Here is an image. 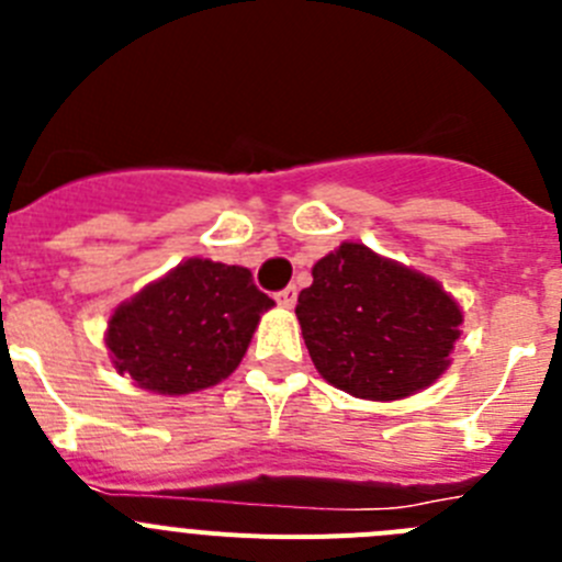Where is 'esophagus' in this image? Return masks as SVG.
Masks as SVG:
<instances>
[{
	"instance_id": "1",
	"label": "esophagus",
	"mask_w": 562,
	"mask_h": 562,
	"mask_svg": "<svg viewBox=\"0 0 562 562\" xmlns=\"http://www.w3.org/2000/svg\"><path fill=\"white\" fill-rule=\"evenodd\" d=\"M276 297H278V304L286 306V310H290V306H295V301H297V286H295V284L284 286V290L278 292Z\"/></svg>"
}]
</instances>
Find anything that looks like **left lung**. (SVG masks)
<instances>
[{
    "label": "left lung",
    "mask_w": 562,
    "mask_h": 562,
    "mask_svg": "<svg viewBox=\"0 0 562 562\" xmlns=\"http://www.w3.org/2000/svg\"><path fill=\"white\" fill-rule=\"evenodd\" d=\"M295 315L315 369L362 400H400L448 369L461 312L408 267L346 241L312 267Z\"/></svg>",
    "instance_id": "1"
}]
</instances>
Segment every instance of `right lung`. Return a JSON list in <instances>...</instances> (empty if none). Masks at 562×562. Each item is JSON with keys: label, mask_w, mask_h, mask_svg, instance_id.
<instances>
[{"label": "right lung", "mask_w": 562, "mask_h": 562, "mask_svg": "<svg viewBox=\"0 0 562 562\" xmlns=\"http://www.w3.org/2000/svg\"><path fill=\"white\" fill-rule=\"evenodd\" d=\"M272 301L250 270L191 258L109 321L114 369L157 394H191L225 380Z\"/></svg>", "instance_id": "add662e5"}]
</instances>
